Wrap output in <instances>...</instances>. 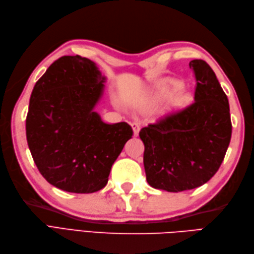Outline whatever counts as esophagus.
Segmentation results:
<instances>
[{"label": "esophagus", "instance_id": "1", "mask_svg": "<svg viewBox=\"0 0 254 254\" xmlns=\"http://www.w3.org/2000/svg\"><path fill=\"white\" fill-rule=\"evenodd\" d=\"M131 127H132V130H133V134H134V136H137V135H139V131H140V128H141V126H140L139 123H132V124H131Z\"/></svg>", "mask_w": 254, "mask_h": 254}]
</instances>
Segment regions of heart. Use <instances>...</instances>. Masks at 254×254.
I'll use <instances>...</instances> for the list:
<instances>
[{"label":"heart","instance_id":"1","mask_svg":"<svg viewBox=\"0 0 254 254\" xmlns=\"http://www.w3.org/2000/svg\"><path fill=\"white\" fill-rule=\"evenodd\" d=\"M182 88V83L181 82H171L168 86L162 91V93H161V97L162 98H165V97H168L171 96L173 94H175L176 92H178L180 89ZM177 99H178L179 102H183V95L182 94H179L178 96H177Z\"/></svg>","mask_w":254,"mask_h":254}]
</instances>
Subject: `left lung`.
<instances>
[{
	"label": "left lung",
	"mask_w": 254,
	"mask_h": 254,
	"mask_svg": "<svg viewBox=\"0 0 254 254\" xmlns=\"http://www.w3.org/2000/svg\"><path fill=\"white\" fill-rule=\"evenodd\" d=\"M195 102L144 127V167L150 187L167 191L196 189L216 174L231 140L226 93L211 66L191 60Z\"/></svg>",
	"instance_id": "8db88e82"
}]
</instances>
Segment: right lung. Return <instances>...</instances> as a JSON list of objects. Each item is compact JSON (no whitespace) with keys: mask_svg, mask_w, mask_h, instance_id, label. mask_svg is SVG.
<instances>
[{"mask_svg":"<svg viewBox=\"0 0 254 254\" xmlns=\"http://www.w3.org/2000/svg\"><path fill=\"white\" fill-rule=\"evenodd\" d=\"M106 78L81 56L53 63L35 84L26 117L27 144L40 174L52 186L77 194L106 187L112 164L132 128L106 124L94 111Z\"/></svg>","mask_w":254,"mask_h":254,"instance_id":"add662e5","label":"right lung"}]
</instances>
